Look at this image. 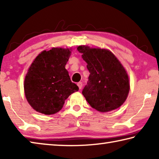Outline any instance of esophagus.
I'll use <instances>...</instances> for the list:
<instances>
[{"instance_id":"esophagus-1","label":"esophagus","mask_w":159,"mask_h":159,"mask_svg":"<svg viewBox=\"0 0 159 159\" xmlns=\"http://www.w3.org/2000/svg\"><path fill=\"white\" fill-rule=\"evenodd\" d=\"M77 85L79 86V89H81V88H82V86H83V83H82V82H79V83H77Z\"/></svg>"}]
</instances>
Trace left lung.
I'll list each match as a JSON object with an SVG mask.
<instances>
[{"instance_id": "8db88e82", "label": "left lung", "mask_w": 159, "mask_h": 159, "mask_svg": "<svg viewBox=\"0 0 159 159\" xmlns=\"http://www.w3.org/2000/svg\"><path fill=\"white\" fill-rule=\"evenodd\" d=\"M90 72L82 94L93 108L100 112L116 109L127 98L130 83L122 64L109 50L78 47Z\"/></svg>"}]
</instances>
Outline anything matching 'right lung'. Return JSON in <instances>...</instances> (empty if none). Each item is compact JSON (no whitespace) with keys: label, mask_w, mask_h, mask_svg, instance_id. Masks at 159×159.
I'll return each instance as SVG.
<instances>
[{"label":"right lung","mask_w":159,"mask_h":159,"mask_svg":"<svg viewBox=\"0 0 159 159\" xmlns=\"http://www.w3.org/2000/svg\"><path fill=\"white\" fill-rule=\"evenodd\" d=\"M69 49L53 48L39 54L31 64L25 80V93L29 104L45 115L56 114L64 101L79 87L72 83L65 65Z\"/></svg>","instance_id":"obj_1"}]
</instances>
